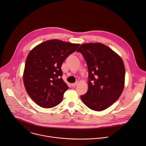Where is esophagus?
<instances>
[{"mask_svg":"<svg viewBox=\"0 0 146 146\" xmlns=\"http://www.w3.org/2000/svg\"><path fill=\"white\" fill-rule=\"evenodd\" d=\"M78 82H76V83H72V86L73 87H76V86L78 85Z\"/></svg>","mask_w":146,"mask_h":146,"instance_id":"34e87169","label":"esophagus"}]
</instances>
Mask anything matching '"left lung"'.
Segmentation results:
<instances>
[{
    "mask_svg": "<svg viewBox=\"0 0 146 146\" xmlns=\"http://www.w3.org/2000/svg\"><path fill=\"white\" fill-rule=\"evenodd\" d=\"M80 52L88 65V90L80 96L88 108L101 111L109 108L121 96L124 88L125 70L120 56L106 45L83 44Z\"/></svg>",
    "mask_w": 146,
    "mask_h": 146,
    "instance_id": "left-lung-1",
    "label": "left lung"
}]
</instances>
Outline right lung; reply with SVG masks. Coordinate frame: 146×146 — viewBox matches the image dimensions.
Returning <instances> with one entry per match:
<instances>
[{"mask_svg":"<svg viewBox=\"0 0 146 146\" xmlns=\"http://www.w3.org/2000/svg\"><path fill=\"white\" fill-rule=\"evenodd\" d=\"M79 45L51 40L36 45L29 52L23 80L28 94L37 105L50 108L63 101L68 87L61 78V67L66 58Z\"/></svg>","mask_w":146,"mask_h":146,"instance_id":"add662e5","label":"right lung"}]
</instances>
